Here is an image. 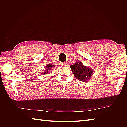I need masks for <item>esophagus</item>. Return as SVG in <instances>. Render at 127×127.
I'll return each instance as SVG.
<instances>
[{"label": "esophagus", "instance_id": "34e87169", "mask_svg": "<svg viewBox=\"0 0 127 127\" xmlns=\"http://www.w3.org/2000/svg\"><path fill=\"white\" fill-rule=\"evenodd\" d=\"M61 64H63V65L66 64H67V63H66V62H63V63H61Z\"/></svg>", "mask_w": 127, "mask_h": 127}]
</instances>
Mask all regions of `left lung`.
Segmentation results:
<instances>
[{
    "label": "left lung",
    "instance_id": "8db88e82",
    "mask_svg": "<svg viewBox=\"0 0 127 127\" xmlns=\"http://www.w3.org/2000/svg\"><path fill=\"white\" fill-rule=\"evenodd\" d=\"M70 68L76 78L82 82H87L93 75L92 69L84 66L83 63L79 61L71 65Z\"/></svg>",
    "mask_w": 127,
    "mask_h": 127
}]
</instances>
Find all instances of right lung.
Here are the masks:
<instances>
[{
    "instance_id": "add662e5",
    "label": "right lung",
    "mask_w": 127,
    "mask_h": 127,
    "mask_svg": "<svg viewBox=\"0 0 127 127\" xmlns=\"http://www.w3.org/2000/svg\"><path fill=\"white\" fill-rule=\"evenodd\" d=\"M45 66H46L45 68V71L43 72V75H45L48 74V72H49V71H50L52 69L53 67H54L52 64H47Z\"/></svg>"
}]
</instances>
